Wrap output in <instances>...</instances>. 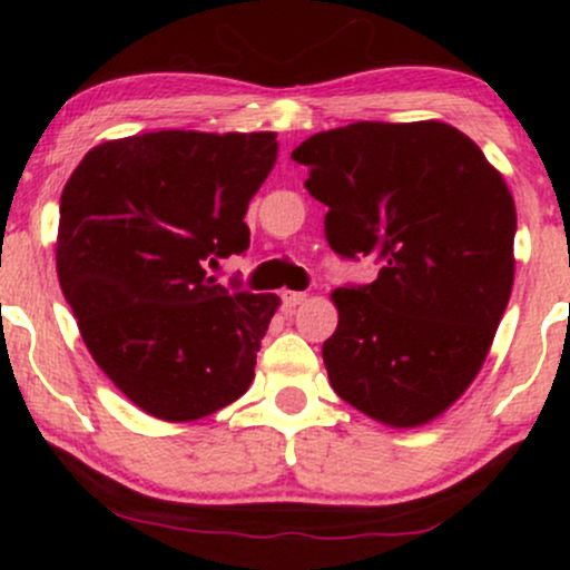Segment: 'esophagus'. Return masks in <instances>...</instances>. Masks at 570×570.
I'll list each match as a JSON object with an SVG mask.
<instances>
[{
  "instance_id": "1",
  "label": "esophagus",
  "mask_w": 570,
  "mask_h": 570,
  "mask_svg": "<svg viewBox=\"0 0 570 570\" xmlns=\"http://www.w3.org/2000/svg\"><path fill=\"white\" fill-rule=\"evenodd\" d=\"M281 299H284L286 311H292V307L305 303V292H284V294H281Z\"/></svg>"
}]
</instances>
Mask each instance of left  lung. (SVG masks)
<instances>
[{"label": "left lung", "mask_w": 570, "mask_h": 570, "mask_svg": "<svg viewBox=\"0 0 570 570\" xmlns=\"http://www.w3.org/2000/svg\"><path fill=\"white\" fill-rule=\"evenodd\" d=\"M330 212L340 257H372V284L332 292L324 343L335 394L396 429L429 423L485 362L514 281V200L466 134L440 120L353 122L292 153Z\"/></svg>", "instance_id": "left-lung-1"}]
</instances>
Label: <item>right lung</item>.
<instances>
[{
	"label": "right lung",
	"mask_w": 570,
	"mask_h": 570,
	"mask_svg": "<svg viewBox=\"0 0 570 570\" xmlns=\"http://www.w3.org/2000/svg\"><path fill=\"white\" fill-rule=\"evenodd\" d=\"M276 134L158 130L90 149L61 193L56 267L90 356L136 407L195 421L246 394L276 294L206 267L248 248Z\"/></svg>",
	"instance_id": "obj_1"
}]
</instances>
